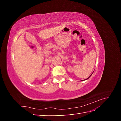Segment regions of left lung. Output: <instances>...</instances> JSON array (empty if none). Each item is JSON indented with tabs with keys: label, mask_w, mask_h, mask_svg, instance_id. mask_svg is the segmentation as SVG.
<instances>
[{
	"label": "left lung",
	"mask_w": 121,
	"mask_h": 121,
	"mask_svg": "<svg viewBox=\"0 0 121 121\" xmlns=\"http://www.w3.org/2000/svg\"><path fill=\"white\" fill-rule=\"evenodd\" d=\"M92 74H91V75H90V76L89 77H88V78H87V79H85V80H87V79H89V77H90V76H91V75H92Z\"/></svg>",
	"instance_id": "left-lung-1"
}]
</instances>
